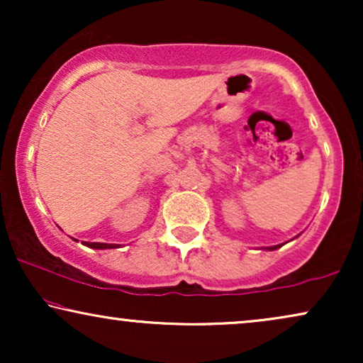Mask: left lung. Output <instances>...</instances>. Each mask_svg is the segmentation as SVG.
<instances>
[{"label":"left lung","instance_id":"8db88e82","mask_svg":"<svg viewBox=\"0 0 363 363\" xmlns=\"http://www.w3.org/2000/svg\"><path fill=\"white\" fill-rule=\"evenodd\" d=\"M281 246H284V242H282V245H276V246H267V247H262V250H267V251H274V250H277V247H281Z\"/></svg>","mask_w":363,"mask_h":363}]
</instances>
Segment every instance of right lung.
I'll use <instances>...</instances> for the list:
<instances>
[{
	"label": "right lung",
	"mask_w": 363,
	"mask_h": 363,
	"mask_svg": "<svg viewBox=\"0 0 363 363\" xmlns=\"http://www.w3.org/2000/svg\"><path fill=\"white\" fill-rule=\"evenodd\" d=\"M84 246L92 247V250H113V247H121V245H107V242H89L82 241Z\"/></svg>",
	"instance_id": "right-lung-1"
}]
</instances>
